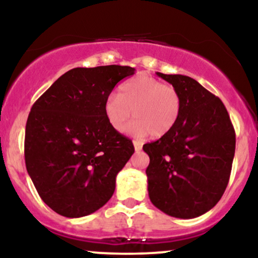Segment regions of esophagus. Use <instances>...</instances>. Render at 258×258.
Instances as JSON below:
<instances>
[{
  "mask_svg": "<svg viewBox=\"0 0 258 258\" xmlns=\"http://www.w3.org/2000/svg\"><path fill=\"white\" fill-rule=\"evenodd\" d=\"M133 147H135L136 152H141L142 150V143L138 141H133Z\"/></svg>",
  "mask_w": 258,
  "mask_h": 258,
  "instance_id": "obj_1",
  "label": "esophagus"
}]
</instances>
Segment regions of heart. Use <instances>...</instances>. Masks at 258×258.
<instances>
[{
  "label": "heart",
  "instance_id": "heart-1",
  "mask_svg": "<svg viewBox=\"0 0 258 258\" xmlns=\"http://www.w3.org/2000/svg\"><path fill=\"white\" fill-rule=\"evenodd\" d=\"M131 132L143 137H164L178 121L180 97L176 88L147 75L136 76L121 84L117 96L104 104L106 121L115 132L122 133L132 116Z\"/></svg>",
  "mask_w": 258,
  "mask_h": 258
}]
</instances>
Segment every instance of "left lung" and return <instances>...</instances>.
Returning <instances> with one entry per match:
<instances>
[{"mask_svg":"<svg viewBox=\"0 0 258 258\" xmlns=\"http://www.w3.org/2000/svg\"><path fill=\"white\" fill-rule=\"evenodd\" d=\"M180 97L178 121L147 143L148 193L168 216L195 218L210 211L226 190L235 153V132L220 98L194 79L156 73Z\"/></svg>","mask_w":258,"mask_h":258,"instance_id":"left-lung-1","label":"left lung"}]
</instances>
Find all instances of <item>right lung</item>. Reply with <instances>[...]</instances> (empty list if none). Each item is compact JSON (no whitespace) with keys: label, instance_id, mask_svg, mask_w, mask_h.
Returning <instances> with one entry per match:
<instances>
[{"label":"right lung","instance_id":"obj_1","mask_svg":"<svg viewBox=\"0 0 258 258\" xmlns=\"http://www.w3.org/2000/svg\"><path fill=\"white\" fill-rule=\"evenodd\" d=\"M135 68H75L32 105L25 127V165L38 195L69 218L91 215L115 190L117 173L135 153L132 141L106 121L104 104Z\"/></svg>","mask_w":258,"mask_h":258}]
</instances>
